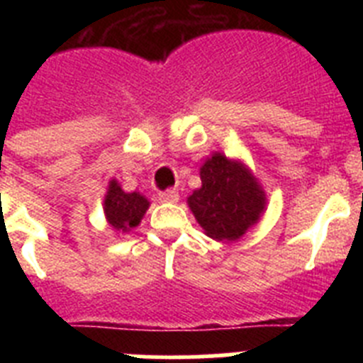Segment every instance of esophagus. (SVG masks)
Returning <instances> with one entry per match:
<instances>
[{
	"instance_id": "esophagus-1",
	"label": "esophagus",
	"mask_w": 363,
	"mask_h": 363,
	"mask_svg": "<svg viewBox=\"0 0 363 363\" xmlns=\"http://www.w3.org/2000/svg\"><path fill=\"white\" fill-rule=\"evenodd\" d=\"M158 200L163 201V203H176L179 200V194L176 189H171V191H163L158 194Z\"/></svg>"
}]
</instances>
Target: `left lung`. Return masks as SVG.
<instances>
[{
    "label": "left lung",
    "mask_w": 363,
    "mask_h": 363,
    "mask_svg": "<svg viewBox=\"0 0 363 363\" xmlns=\"http://www.w3.org/2000/svg\"><path fill=\"white\" fill-rule=\"evenodd\" d=\"M200 178L187 205L209 238L236 242L265 213L264 187L243 160L213 152L201 163Z\"/></svg>",
    "instance_id": "8db88e82"
}]
</instances>
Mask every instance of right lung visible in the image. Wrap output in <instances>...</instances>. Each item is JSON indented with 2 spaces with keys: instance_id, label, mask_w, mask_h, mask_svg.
Wrapping results in <instances>:
<instances>
[{
  "instance_id": "add662e5",
  "label": "right lung",
  "mask_w": 363,
  "mask_h": 363,
  "mask_svg": "<svg viewBox=\"0 0 363 363\" xmlns=\"http://www.w3.org/2000/svg\"><path fill=\"white\" fill-rule=\"evenodd\" d=\"M149 205L150 201L140 192H125L116 178L108 182L107 194L104 200V213L108 227L118 236L136 229L142 223Z\"/></svg>"
}]
</instances>
